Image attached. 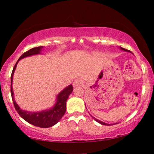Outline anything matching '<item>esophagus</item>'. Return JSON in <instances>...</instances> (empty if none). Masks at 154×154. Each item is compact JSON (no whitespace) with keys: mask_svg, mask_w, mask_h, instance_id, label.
Listing matches in <instances>:
<instances>
[{"mask_svg":"<svg viewBox=\"0 0 154 154\" xmlns=\"http://www.w3.org/2000/svg\"><path fill=\"white\" fill-rule=\"evenodd\" d=\"M82 85H83V82H82L81 80L80 79L75 80L73 83V87H79V86H81Z\"/></svg>","mask_w":154,"mask_h":154,"instance_id":"1","label":"esophagus"}]
</instances>
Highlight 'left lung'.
<instances>
[{"instance_id": "obj_1", "label": "left lung", "mask_w": 154, "mask_h": 154, "mask_svg": "<svg viewBox=\"0 0 154 154\" xmlns=\"http://www.w3.org/2000/svg\"><path fill=\"white\" fill-rule=\"evenodd\" d=\"M121 50H124V51H125V52H130V50H126V49H125V48H121ZM93 119H94V120H95V121H96L97 122H98L99 123L102 124V125H111L110 124H107V123H104V122L101 121H100V120L97 119H95V118H94V117H93Z\"/></svg>"}]
</instances>
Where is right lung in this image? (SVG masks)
I'll list each match as a JSON object with an SVG mask.
<instances>
[{
	"label": "right lung",
	"instance_id": "1",
	"mask_svg": "<svg viewBox=\"0 0 154 154\" xmlns=\"http://www.w3.org/2000/svg\"><path fill=\"white\" fill-rule=\"evenodd\" d=\"M43 46H39V47L33 48L32 49L25 52L22 56L19 58L17 62L14 65L13 70H12L11 74V87H10V91H11V96L12 98V102H13L14 108L17 111L19 115L25 120L29 123L31 125L37 126L42 128H47L52 127L57 123L60 120L62 119L63 116L64 115L65 111H66V100L69 98V96L73 92V86L72 85H69L68 87L64 88L62 92H60L57 97V102L54 106L52 109L49 110H45L41 111V112H29L27 111L22 110L20 106L17 104L14 99V93L12 90V79H13V74L14 71H15L17 64L19 61L22 59L26 57L31 56L33 54H37L41 53V49Z\"/></svg>",
	"mask_w": 154,
	"mask_h": 154
}]
</instances>
